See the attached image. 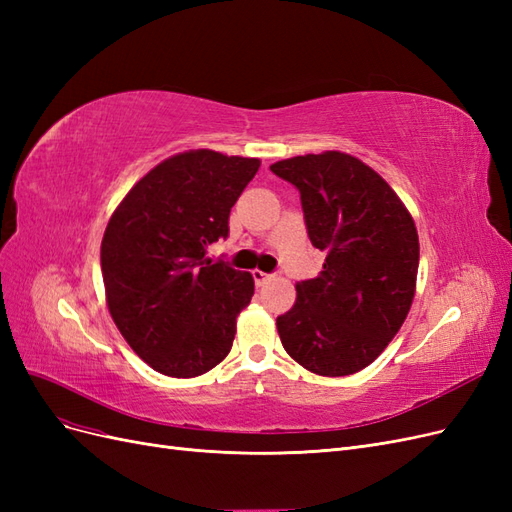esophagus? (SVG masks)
<instances>
[{
    "instance_id": "1",
    "label": "esophagus",
    "mask_w": 512,
    "mask_h": 512,
    "mask_svg": "<svg viewBox=\"0 0 512 512\" xmlns=\"http://www.w3.org/2000/svg\"><path fill=\"white\" fill-rule=\"evenodd\" d=\"M252 275H254V282H256V286H262V284H267L269 280H271V275L269 273H262V271H252Z\"/></svg>"
}]
</instances>
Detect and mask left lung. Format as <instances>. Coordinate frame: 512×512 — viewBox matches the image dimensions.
Masks as SVG:
<instances>
[{"label": "left lung", "mask_w": 512, "mask_h": 512, "mask_svg": "<svg viewBox=\"0 0 512 512\" xmlns=\"http://www.w3.org/2000/svg\"><path fill=\"white\" fill-rule=\"evenodd\" d=\"M301 192L322 271L297 284L277 316L284 350L318 376H350L374 363L404 324L416 292L418 232L406 205L374 168L344 151L271 164Z\"/></svg>", "instance_id": "8db88e82"}]
</instances>
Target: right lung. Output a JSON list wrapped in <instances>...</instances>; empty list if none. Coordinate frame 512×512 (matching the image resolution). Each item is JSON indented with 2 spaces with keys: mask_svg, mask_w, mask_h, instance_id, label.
I'll use <instances>...</instances> for the list:
<instances>
[{
  "mask_svg": "<svg viewBox=\"0 0 512 512\" xmlns=\"http://www.w3.org/2000/svg\"><path fill=\"white\" fill-rule=\"evenodd\" d=\"M258 168V158L211 149L177 153L138 179L106 224L108 312L130 348L164 376H203L232 348L254 277L205 252L228 235L230 209Z\"/></svg>",
  "mask_w": 512,
  "mask_h": 512,
  "instance_id": "right-lung-1",
  "label": "right lung"
}]
</instances>
